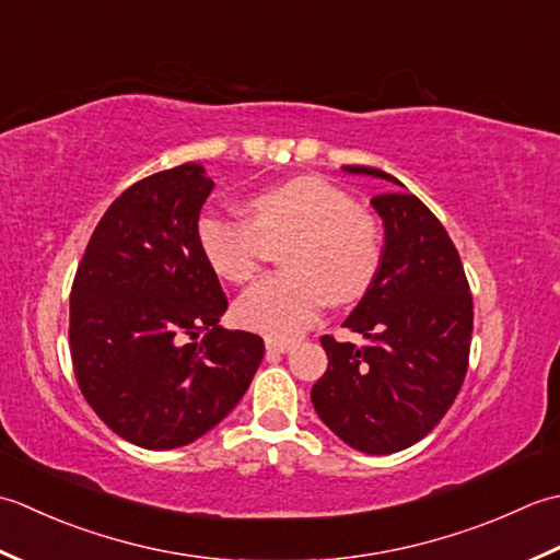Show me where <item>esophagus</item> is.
Returning <instances> with one entry per match:
<instances>
[{"label": "esophagus", "instance_id": "esophagus-1", "mask_svg": "<svg viewBox=\"0 0 560 560\" xmlns=\"http://www.w3.org/2000/svg\"><path fill=\"white\" fill-rule=\"evenodd\" d=\"M266 348L268 352H290L294 348L292 340H276V338H268L266 340Z\"/></svg>", "mask_w": 560, "mask_h": 560}]
</instances>
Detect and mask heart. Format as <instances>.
Returning a JSON list of instances; mask_svg holds the SVG:
<instances>
[{
    "label": "heart",
    "mask_w": 560,
    "mask_h": 560,
    "mask_svg": "<svg viewBox=\"0 0 560 560\" xmlns=\"http://www.w3.org/2000/svg\"><path fill=\"white\" fill-rule=\"evenodd\" d=\"M260 234H290L282 244L288 270L250 284L236 302V322L276 340L300 336L326 302L360 300L384 264L376 214L326 178L296 176L260 190L248 200V220L205 210L196 222L205 260L234 284L258 270Z\"/></svg>",
    "instance_id": "1"
}]
</instances>
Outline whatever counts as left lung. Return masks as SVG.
I'll return each instance as SVG.
<instances>
[{
	"mask_svg": "<svg viewBox=\"0 0 560 560\" xmlns=\"http://www.w3.org/2000/svg\"><path fill=\"white\" fill-rule=\"evenodd\" d=\"M348 174L384 178L370 166ZM384 220V264L346 318L368 346L322 336L328 370L314 384L318 418L364 454H394L423 440L447 413L469 370L474 300L459 250L413 192L372 198Z\"/></svg>",
	"mask_w": 560,
	"mask_h": 560,
	"instance_id": "8db88e82",
	"label": "left lung"
}]
</instances>
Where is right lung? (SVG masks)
I'll list each match as a JSON object with an SVG mask.
<instances>
[{"mask_svg":"<svg viewBox=\"0 0 560 560\" xmlns=\"http://www.w3.org/2000/svg\"><path fill=\"white\" fill-rule=\"evenodd\" d=\"M214 188L200 164L137 180L91 234L70 294L79 389L104 423L144 450H174L242 401L264 338L226 330V296L198 246Z\"/></svg>","mask_w":560,"mask_h":560,"instance_id":"1","label":"right lung"}]
</instances>
